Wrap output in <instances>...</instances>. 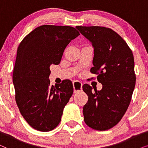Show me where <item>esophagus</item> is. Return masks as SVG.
<instances>
[{
  "label": "esophagus",
  "instance_id": "esophagus-1",
  "mask_svg": "<svg viewBox=\"0 0 148 148\" xmlns=\"http://www.w3.org/2000/svg\"><path fill=\"white\" fill-rule=\"evenodd\" d=\"M73 88H74V92H79L82 90V83L78 81H74L73 82Z\"/></svg>",
  "mask_w": 148,
  "mask_h": 148
}]
</instances>
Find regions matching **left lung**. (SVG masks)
Here are the masks:
<instances>
[{"instance_id": "left-lung-1", "label": "left lung", "mask_w": 148, "mask_h": 148, "mask_svg": "<svg viewBox=\"0 0 148 148\" xmlns=\"http://www.w3.org/2000/svg\"><path fill=\"white\" fill-rule=\"evenodd\" d=\"M94 47L92 73L102 84L98 91L88 84L83 90L88 100L83 108L84 121L91 128L106 131L121 120L128 108L135 86L134 58L131 48L116 32L100 26H77Z\"/></svg>"}]
</instances>
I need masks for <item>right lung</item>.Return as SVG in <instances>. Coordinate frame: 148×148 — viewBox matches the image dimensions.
<instances>
[{"label": "right lung", "instance_id": "add662e5", "mask_svg": "<svg viewBox=\"0 0 148 148\" xmlns=\"http://www.w3.org/2000/svg\"><path fill=\"white\" fill-rule=\"evenodd\" d=\"M79 35L70 26L44 25L19 44L13 73L15 100L22 116L36 130L52 131L61 121L73 86L69 79L50 86V66L60 63L66 46Z\"/></svg>", "mask_w": 148, "mask_h": 148}]
</instances>
